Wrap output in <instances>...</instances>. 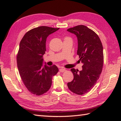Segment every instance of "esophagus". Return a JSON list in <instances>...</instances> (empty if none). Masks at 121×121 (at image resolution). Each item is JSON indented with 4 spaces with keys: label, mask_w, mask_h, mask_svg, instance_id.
<instances>
[{
    "label": "esophagus",
    "mask_w": 121,
    "mask_h": 121,
    "mask_svg": "<svg viewBox=\"0 0 121 121\" xmlns=\"http://www.w3.org/2000/svg\"><path fill=\"white\" fill-rule=\"evenodd\" d=\"M65 71H66L65 69H63V68H61V69H60V70H59V71H60V72H64Z\"/></svg>",
    "instance_id": "esophagus-1"
}]
</instances>
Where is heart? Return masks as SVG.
I'll list each match as a JSON object with an SVG mask.
<instances>
[{
  "mask_svg": "<svg viewBox=\"0 0 121 121\" xmlns=\"http://www.w3.org/2000/svg\"><path fill=\"white\" fill-rule=\"evenodd\" d=\"M68 38V37H66V38Z\"/></svg>",
  "mask_w": 121,
  "mask_h": 121,
  "instance_id": "1",
  "label": "heart"
}]
</instances>
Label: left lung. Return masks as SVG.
Instances as JSON below:
<instances>
[{
  "instance_id": "1",
  "label": "left lung",
  "mask_w": 121,
  "mask_h": 121,
  "mask_svg": "<svg viewBox=\"0 0 121 121\" xmlns=\"http://www.w3.org/2000/svg\"><path fill=\"white\" fill-rule=\"evenodd\" d=\"M78 38L77 54L83 64L82 70L71 69L74 78L68 83L70 91L84 95L93 88L101 73L104 63L103 47L100 38L93 30L85 25H78L67 30Z\"/></svg>"
}]
</instances>
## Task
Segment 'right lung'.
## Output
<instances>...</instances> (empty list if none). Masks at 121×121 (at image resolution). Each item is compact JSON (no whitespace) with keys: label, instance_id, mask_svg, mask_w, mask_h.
Here are the masks:
<instances>
[{"label":"right lung","instance_id":"right-lung-1","mask_svg":"<svg viewBox=\"0 0 121 121\" xmlns=\"http://www.w3.org/2000/svg\"><path fill=\"white\" fill-rule=\"evenodd\" d=\"M59 28L42 26L27 32L21 40L17 60L22 80L31 93L41 95L50 89L52 78L58 73L56 65H43L46 39Z\"/></svg>","mask_w":121,"mask_h":121}]
</instances>
